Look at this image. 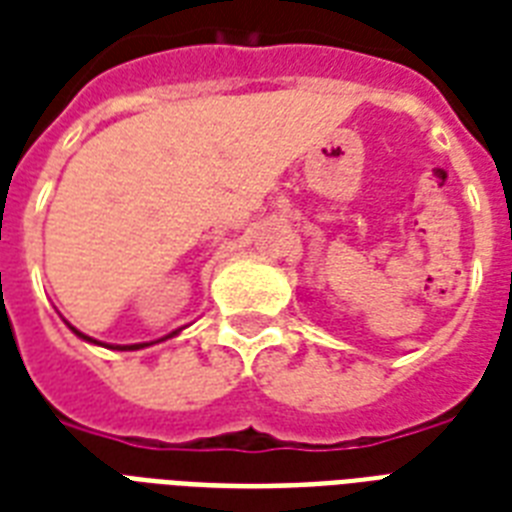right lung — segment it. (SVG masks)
Returning <instances> with one entry per match:
<instances>
[{"instance_id":"1","label":"right lung","mask_w":512,"mask_h":512,"mask_svg":"<svg viewBox=\"0 0 512 512\" xmlns=\"http://www.w3.org/2000/svg\"><path fill=\"white\" fill-rule=\"evenodd\" d=\"M68 324V321H66ZM68 329H71V332H74L76 337H82V340H87V342H95V345H103V348H111V350H140V348H148V345H154V342H135V345H106V342H98V340H92L90 335H84V332H79V329L76 327H71V324H68ZM175 335H180V329H175V332H172V335H167V337H162V340H170V337H175ZM159 340V342H162Z\"/></svg>"}]
</instances>
